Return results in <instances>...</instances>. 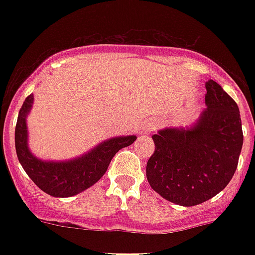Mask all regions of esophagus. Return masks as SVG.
<instances>
[{
	"label": "esophagus",
	"mask_w": 255,
	"mask_h": 255,
	"mask_svg": "<svg viewBox=\"0 0 255 255\" xmlns=\"http://www.w3.org/2000/svg\"><path fill=\"white\" fill-rule=\"evenodd\" d=\"M153 127H155V123H153V122H148V123H145V126H144L143 131L141 132H147L148 133V132L153 129Z\"/></svg>",
	"instance_id": "esophagus-1"
}]
</instances>
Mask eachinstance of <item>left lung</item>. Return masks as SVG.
I'll list each match as a JSON object with an SVG mask.
<instances>
[{
  "label": "left lung",
  "instance_id": "left-lung-1",
  "mask_svg": "<svg viewBox=\"0 0 255 255\" xmlns=\"http://www.w3.org/2000/svg\"><path fill=\"white\" fill-rule=\"evenodd\" d=\"M205 88L206 108L196 122L152 136L155 152L147 163V180L176 205H198L225 189L244 144L237 103L217 82L209 79Z\"/></svg>",
  "mask_w": 255,
  "mask_h": 255
}]
</instances>
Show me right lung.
I'll use <instances>...</instances> for the list:
<instances>
[{"label": "right lung", "instance_id": "right-lung-1", "mask_svg": "<svg viewBox=\"0 0 255 255\" xmlns=\"http://www.w3.org/2000/svg\"><path fill=\"white\" fill-rule=\"evenodd\" d=\"M34 103V95H29L22 104L15 126V152L17 157L34 184L53 197H71L88 189L102 178L112 157L124 147L131 145L135 135L116 136L99 143L83 155L69 160H42L29 148L27 116Z\"/></svg>", "mask_w": 255, "mask_h": 255}]
</instances>
